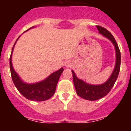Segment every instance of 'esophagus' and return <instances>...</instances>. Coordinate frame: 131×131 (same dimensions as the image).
Returning <instances> with one entry per match:
<instances>
[{"mask_svg":"<svg viewBox=\"0 0 131 131\" xmlns=\"http://www.w3.org/2000/svg\"><path fill=\"white\" fill-rule=\"evenodd\" d=\"M71 66H72V63H71V62H69V61H68V62H66V63H65V66L67 67V68H70Z\"/></svg>","mask_w":131,"mask_h":131,"instance_id":"34e87169","label":"esophagus"}]
</instances>
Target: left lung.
Here are the masks:
<instances>
[{
  "mask_svg": "<svg viewBox=\"0 0 131 131\" xmlns=\"http://www.w3.org/2000/svg\"><path fill=\"white\" fill-rule=\"evenodd\" d=\"M96 27L99 31L100 34H102L105 37L110 40L114 45L115 54H116V61H115V68L113 69L110 78L104 83L98 85L90 84L85 83L83 80L77 78L75 72L73 70L71 71L73 73L74 86L75 88L77 95L85 100H91V101L97 100L100 98H103L110 92L117 79L120 71V66H121V53L115 38L113 37L112 33L106 29L99 25H97Z\"/></svg>",
  "mask_w": 131,
  "mask_h": 131,
  "instance_id": "left-lung-1",
  "label": "left lung"
}]
</instances>
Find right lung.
Instances as JSON below:
<instances>
[{
	"instance_id": "1",
	"label": "right lung",
	"mask_w": 131,
	"mask_h": 131,
	"mask_svg": "<svg viewBox=\"0 0 131 131\" xmlns=\"http://www.w3.org/2000/svg\"><path fill=\"white\" fill-rule=\"evenodd\" d=\"M33 27H32L29 29ZM19 37L16 40V41L18 40ZM16 42L14 45L10 58V72H11L12 79L14 82V84L17 88L18 91L28 100L37 102L48 100L51 98L55 93L56 85H57L61 74L63 71V68H62L58 71L52 73L51 75H50L47 78L44 79L42 81L32 83V84L25 83L19 77L18 73L15 71L12 66V52H13Z\"/></svg>"
}]
</instances>
